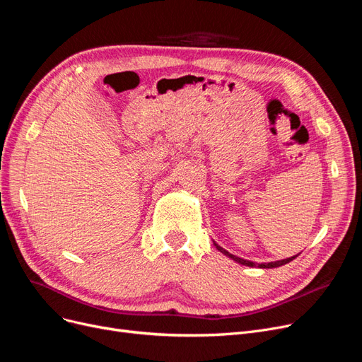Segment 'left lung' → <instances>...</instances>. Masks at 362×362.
Instances as JSON below:
<instances>
[{"label":"left lung","mask_w":362,"mask_h":362,"mask_svg":"<svg viewBox=\"0 0 362 362\" xmlns=\"http://www.w3.org/2000/svg\"><path fill=\"white\" fill-rule=\"evenodd\" d=\"M214 245H216V248L218 250V251H222L223 255H226V256H229L232 260H235V262H238V263H241V264H245V266H250V268H253V266H259V268H263V269H266V268H278V266H282V264H286V263H288V262H291L293 259H296V256H293V257H288V259H284V260H278V262H271V263H260V264H257V263H255V262H250V260H244V259H241V257H237V256H233V255H230L229 251H226L225 248H222L220 245H217L216 243H214Z\"/></svg>","instance_id":"left-lung-1"}]
</instances>
